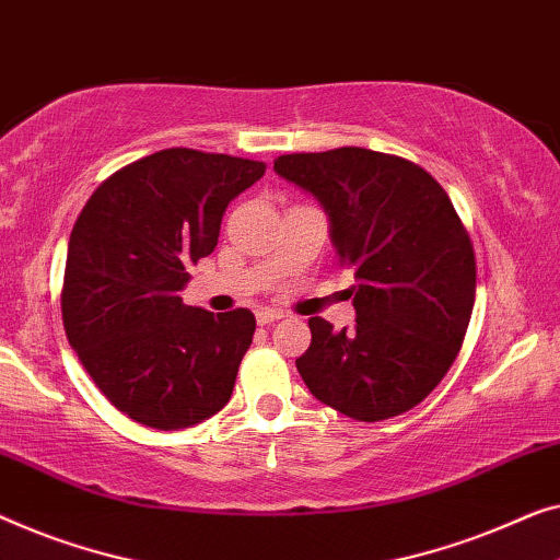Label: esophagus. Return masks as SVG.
I'll list each match as a JSON object with an SVG mask.
<instances>
[{"label":"esophagus","mask_w":560,"mask_h":560,"mask_svg":"<svg viewBox=\"0 0 560 560\" xmlns=\"http://www.w3.org/2000/svg\"><path fill=\"white\" fill-rule=\"evenodd\" d=\"M280 318L282 313L275 311V307H262V311H257V323H260V326H267V323H275Z\"/></svg>","instance_id":"esophagus-1"}]
</instances>
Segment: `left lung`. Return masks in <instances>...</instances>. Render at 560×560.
Wrapping results in <instances>:
<instances>
[{"label":"left lung","mask_w":560,"mask_h":560,"mask_svg":"<svg viewBox=\"0 0 560 560\" xmlns=\"http://www.w3.org/2000/svg\"><path fill=\"white\" fill-rule=\"evenodd\" d=\"M275 172L320 201L355 280L351 330L307 320L295 361L305 386L359 421L415 409L455 363L475 305L472 240L447 191L411 161L359 145L285 153Z\"/></svg>","instance_id":"8db88e82"}]
</instances>
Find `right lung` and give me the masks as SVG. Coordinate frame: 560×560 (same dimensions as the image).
<instances>
[{"instance_id":"add662e5","label":"right lung","mask_w":560,"mask_h":560,"mask_svg":"<svg viewBox=\"0 0 560 560\" xmlns=\"http://www.w3.org/2000/svg\"><path fill=\"white\" fill-rule=\"evenodd\" d=\"M262 161L164 149L110 174L72 226L62 326L80 363L118 411L184 429L230 401L255 336L247 307L184 305L186 267L212 255L230 201Z\"/></svg>"}]
</instances>
